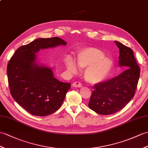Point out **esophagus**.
Here are the masks:
<instances>
[{
	"mask_svg": "<svg viewBox=\"0 0 148 148\" xmlns=\"http://www.w3.org/2000/svg\"><path fill=\"white\" fill-rule=\"evenodd\" d=\"M73 87H76V88H81L82 87V84L81 82H75L73 84Z\"/></svg>",
	"mask_w": 148,
	"mask_h": 148,
	"instance_id": "esophagus-1",
	"label": "esophagus"
}]
</instances>
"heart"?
<instances>
[{"mask_svg":"<svg viewBox=\"0 0 148 148\" xmlns=\"http://www.w3.org/2000/svg\"><path fill=\"white\" fill-rule=\"evenodd\" d=\"M105 52L96 47H86L77 53L76 60L78 66L86 68L84 78L91 84H97L105 80L110 74L113 67V60L110 57H105ZM67 69L72 73L77 71V67L74 60L68 57L66 61Z\"/></svg>","mask_w":148,"mask_h":148,"instance_id":"obj_1","label":"heart"}]
</instances>
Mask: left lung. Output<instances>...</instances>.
<instances>
[{"instance_id":"obj_1","label":"left lung","mask_w":148,"mask_h":148,"mask_svg":"<svg viewBox=\"0 0 148 148\" xmlns=\"http://www.w3.org/2000/svg\"><path fill=\"white\" fill-rule=\"evenodd\" d=\"M119 49V66L126 69L117 76L94 86L88 106L100 115H111L122 110L136 93L140 68L131 49L115 41Z\"/></svg>"}]
</instances>
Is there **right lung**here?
Returning a JSON list of instances; mask_svg holds the SVG:
<instances>
[{
	"label": "right lung",
	"instance_id": "add662e5",
	"mask_svg": "<svg viewBox=\"0 0 148 148\" xmlns=\"http://www.w3.org/2000/svg\"><path fill=\"white\" fill-rule=\"evenodd\" d=\"M66 45L58 37L38 38L20 47L8 62L7 74L11 95L31 114L49 115L62 104L71 84L55 78L51 68L37 64L36 53L40 49Z\"/></svg>",
	"mask_w": 148,
	"mask_h": 148
}]
</instances>
